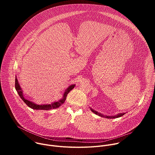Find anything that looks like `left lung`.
<instances>
[{"mask_svg": "<svg viewBox=\"0 0 155 155\" xmlns=\"http://www.w3.org/2000/svg\"><path fill=\"white\" fill-rule=\"evenodd\" d=\"M91 111H92L93 112H94L95 114H96V115H99V116H100V117H104V118H118V117H121V116H123V115H124L125 114L123 113V114H118V115H115V116H105V115H102V114H99V113H98V112L94 111V110H93V109H91Z\"/></svg>", "mask_w": 155, "mask_h": 155, "instance_id": "left-lung-1", "label": "left lung"}]
</instances>
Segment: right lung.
I'll return each mask as SVG.
<instances>
[{
    "mask_svg": "<svg viewBox=\"0 0 155 155\" xmlns=\"http://www.w3.org/2000/svg\"><path fill=\"white\" fill-rule=\"evenodd\" d=\"M74 86H75V84H72V85L70 86L67 90H65V92L64 93L63 98L62 99H61L60 101H58V102H54V103H53L51 104L37 105V104L32 102L31 101H29V100L26 99L24 97L23 94V91H22L21 88L19 84L18 83V80H17L16 77L15 78V89H16L17 93H18L19 97L21 98L22 100H23L25 102V104L28 107H29L30 108H31L32 109H34V110H50V109L56 108H58V107H60L65 102L68 94L73 89V88L74 87Z\"/></svg>",
    "mask_w": 155,
    "mask_h": 155,
    "instance_id": "obj_1",
    "label": "right lung"
}]
</instances>
